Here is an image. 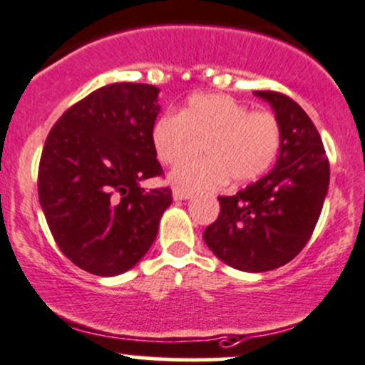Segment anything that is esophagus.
Listing matches in <instances>:
<instances>
[{"label": "esophagus", "mask_w": 365, "mask_h": 365, "mask_svg": "<svg viewBox=\"0 0 365 365\" xmlns=\"http://www.w3.org/2000/svg\"><path fill=\"white\" fill-rule=\"evenodd\" d=\"M174 200H187V198H191L193 195L190 193V191H182V190H174Z\"/></svg>", "instance_id": "obj_1"}]
</instances>
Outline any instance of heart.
<instances>
[{
  "mask_svg": "<svg viewBox=\"0 0 365 365\" xmlns=\"http://www.w3.org/2000/svg\"><path fill=\"white\" fill-rule=\"evenodd\" d=\"M150 140L165 165L179 163L202 140L205 156L175 167L170 182L184 191L212 190L229 178L240 184L264 174L279 153L280 128L268 111H250L222 93H197L178 115H161Z\"/></svg>",
  "mask_w": 365,
  "mask_h": 365,
  "instance_id": "heart-1",
  "label": "heart"
}]
</instances>
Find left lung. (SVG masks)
Instances as JSON below:
<instances>
[{"label":"left lung","mask_w":365,"mask_h":365,"mask_svg":"<svg viewBox=\"0 0 365 365\" xmlns=\"http://www.w3.org/2000/svg\"><path fill=\"white\" fill-rule=\"evenodd\" d=\"M268 101L280 128L272 172L218 197L220 215L204 230L212 254L241 272L261 273L293 261L312 236L330 182V165L316 125L291 97L254 92Z\"/></svg>","instance_id":"obj_1"}]
</instances>
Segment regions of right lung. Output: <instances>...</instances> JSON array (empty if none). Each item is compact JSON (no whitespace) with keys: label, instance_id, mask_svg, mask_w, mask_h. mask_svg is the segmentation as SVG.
<instances>
[{"label":"right lung","instance_id":"add662e5","mask_svg":"<svg viewBox=\"0 0 365 365\" xmlns=\"http://www.w3.org/2000/svg\"><path fill=\"white\" fill-rule=\"evenodd\" d=\"M160 88L113 83L68 108L49 131L38 200L65 257L99 277L131 269L154 243L170 187L143 190L163 174L153 149Z\"/></svg>","mask_w":365,"mask_h":365}]
</instances>
